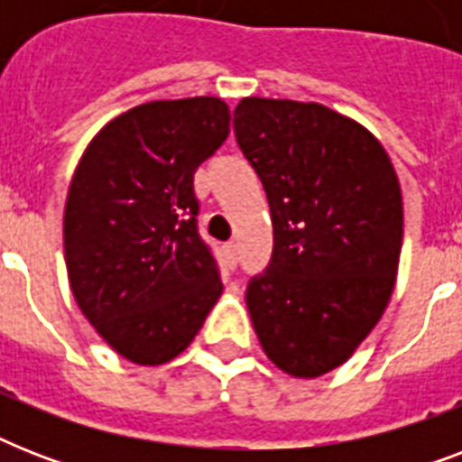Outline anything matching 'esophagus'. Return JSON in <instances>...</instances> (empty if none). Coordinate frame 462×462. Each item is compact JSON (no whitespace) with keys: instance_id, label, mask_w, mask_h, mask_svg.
<instances>
[{"instance_id":"obj_1","label":"esophagus","mask_w":462,"mask_h":462,"mask_svg":"<svg viewBox=\"0 0 462 462\" xmlns=\"http://www.w3.org/2000/svg\"><path fill=\"white\" fill-rule=\"evenodd\" d=\"M223 252L227 263H230V268L237 266V245H235V242H227V245L223 246Z\"/></svg>"}]
</instances>
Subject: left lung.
<instances>
[{
	"mask_svg": "<svg viewBox=\"0 0 462 462\" xmlns=\"http://www.w3.org/2000/svg\"><path fill=\"white\" fill-rule=\"evenodd\" d=\"M232 125L273 220L271 263L246 288L254 330L275 366L316 379L357 350L391 300L398 174L365 126L319 103L245 97Z\"/></svg>",
	"mask_w": 462,
	"mask_h": 462,
	"instance_id": "left-lung-1",
	"label": "left lung"
}]
</instances>
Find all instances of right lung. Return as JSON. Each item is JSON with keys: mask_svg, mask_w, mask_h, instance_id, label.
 <instances>
[{"mask_svg": "<svg viewBox=\"0 0 462 462\" xmlns=\"http://www.w3.org/2000/svg\"><path fill=\"white\" fill-rule=\"evenodd\" d=\"M227 134L220 97L153 100L105 125L76 167L64 208L71 292L136 365L187 350L223 292L199 235L194 172Z\"/></svg>", "mask_w": 462, "mask_h": 462, "instance_id": "add662e5", "label": "right lung"}]
</instances>
